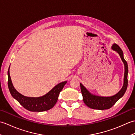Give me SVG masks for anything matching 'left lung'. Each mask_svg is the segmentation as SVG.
Here are the masks:
<instances>
[{"label":"left lung","mask_w":135,"mask_h":135,"mask_svg":"<svg viewBox=\"0 0 135 135\" xmlns=\"http://www.w3.org/2000/svg\"><path fill=\"white\" fill-rule=\"evenodd\" d=\"M111 48L113 50L117 51L119 54L122 62H124L125 67L124 85H123V86L121 89L116 94H115V95L110 97H103L94 95V94L90 93L84 85L82 84H80L81 92L83 97V100H84L85 104L90 108L100 110H107V109L110 108L115 104V103L120 98H121L124 96L126 90H127L128 87V67L127 62L124 59L123 51L118 45L114 44L112 46Z\"/></svg>","instance_id":"1"}]
</instances>
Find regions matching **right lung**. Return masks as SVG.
Here are the masks:
<instances>
[{
  "label": "right lung",
  "mask_w": 135,
  "mask_h": 135,
  "mask_svg": "<svg viewBox=\"0 0 135 135\" xmlns=\"http://www.w3.org/2000/svg\"><path fill=\"white\" fill-rule=\"evenodd\" d=\"M10 67L7 72L8 87L11 96L19 102L22 107L30 111L42 112L53 108L58 100V97L67 81L62 82L55 86L45 95L38 97H30L22 95L13 86L10 75Z\"/></svg>",
  "instance_id": "right-lung-1"
}]
</instances>
